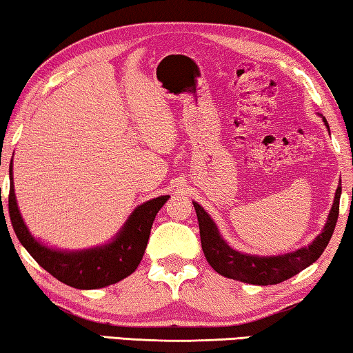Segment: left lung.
I'll return each mask as SVG.
<instances>
[{"mask_svg": "<svg viewBox=\"0 0 353 353\" xmlns=\"http://www.w3.org/2000/svg\"><path fill=\"white\" fill-rule=\"evenodd\" d=\"M321 118L328 129L325 117L321 115ZM328 132H330V129H328ZM339 198H341V183L338 185L336 193H334L333 205L330 208V213H328L324 229L308 246L292 250V252L288 254L268 256L240 252V250L230 248L229 243L221 236L218 225L214 224L210 214L198 202L193 201L199 221L201 243L205 259L210 263L213 270L221 274V276L240 280V282L244 283L266 286L277 285L283 282V280H288L310 265H313L324 252L338 221Z\"/></svg>", "mask_w": 353, "mask_h": 353, "instance_id": "obj_1", "label": "left lung"}]
</instances>
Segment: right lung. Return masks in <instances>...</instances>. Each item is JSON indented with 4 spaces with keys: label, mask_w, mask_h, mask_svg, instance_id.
<instances>
[{
    "label": "right lung",
    "mask_w": 353,
    "mask_h": 353,
    "mask_svg": "<svg viewBox=\"0 0 353 353\" xmlns=\"http://www.w3.org/2000/svg\"><path fill=\"white\" fill-rule=\"evenodd\" d=\"M9 179V214L17 238L45 271L62 283L77 290L104 288L130 276L145 254L155 214L170 199V194H166L143 202L130 213L118 234L103 246L63 250L46 246L32 236L17 204L12 163Z\"/></svg>",
    "instance_id": "add662e5"
}]
</instances>
